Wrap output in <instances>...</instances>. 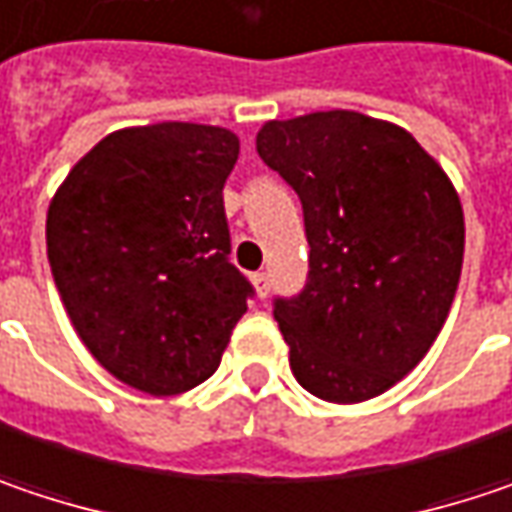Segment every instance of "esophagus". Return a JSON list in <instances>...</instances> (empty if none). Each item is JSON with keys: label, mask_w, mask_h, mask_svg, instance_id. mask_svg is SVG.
Masks as SVG:
<instances>
[{"label": "esophagus", "mask_w": 512, "mask_h": 512, "mask_svg": "<svg viewBox=\"0 0 512 512\" xmlns=\"http://www.w3.org/2000/svg\"><path fill=\"white\" fill-rule=\"evenodd\" d=\"M252 284H255V292L260 295V298H266L269 295V272H255L252 275Z\"/></svg>", "instance_id": "esophagus-1"}]
</instances>
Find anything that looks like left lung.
I'll return each mask as SVG.
<instances>
[{
    "label": "left lung",
    "instance_id": "8db88e82",
    "mask_svg": "<svg viewBox=\"0 0 512 512\" xmlns=\"http://www.w3.org/2000/svg\"><path fill=\"white\" fill-rule=\"evenodd\" d=\"M257 153L304 208L307 284L275 298L295 379L362 403L429 353L464 263V208L443 167L397 124L353 109L266 121Z\"/></svg>",
    "mask_w": 512,
    "mask_h": 512
}]
</instances>
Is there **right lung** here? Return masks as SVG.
<instances>
[{
	"instance_id": "add662e5",
	"label": "right lung",
	"mask_w": 512,
	"mask_h": 512,
	"mask_svg": "<svg viewBox=\"0 0 512 512\" xmlns=\"http://www.w3.org/2000/svg\"><path fill=\"white\" fill-rule=\"evenodd\" d=\"M240 138L162 121L101 138L48 205V263L80 342L153 397L220 368L252 284L228 260L223 185Z\"/></svg>"
}]
</instances>
